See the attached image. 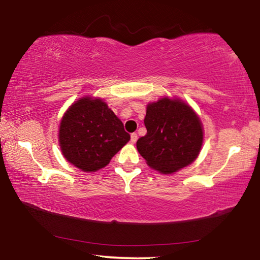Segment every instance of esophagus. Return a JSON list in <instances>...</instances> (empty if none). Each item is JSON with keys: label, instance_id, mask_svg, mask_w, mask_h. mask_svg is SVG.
I'll return each mask as SVG.
<instances>
[{"label": "esophagus", "instance_id": "esophagus-1", "mask_svg": "<svg viewBox=\"0 0 260 260\" xmlns=\"http://www.w3.org/2000/svg\"><path fill=\"white\" fill-rule=\"evenodd\" d=\"M136 141H138V134H136V133H132V134H131V142H132V143H135Z\"/></svg>", "mask_w": 260, "mask_h": 260}]
</instances>
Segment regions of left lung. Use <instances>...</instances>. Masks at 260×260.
<instances>
[{"instance_id":"left-lung-1","label":"left lung","mask_w":260,"mask_h":260,"mask_svg":"<svg viewBox=\"0 0 260 260\" xmlns=\"http://www.w3.org/2000/svg\"><path fill=\"white\" fill-rule=\"evenodd\" d=\"M147 134L136 142L147 164L164 174L177 172L196 159L203 144L200 118L187 103L164 98L147 105Z\"/></svg>"}]
</instances>
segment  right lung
I'll return each mask as SVG.
<instances>
[{"mask_svg":"<svg viewBox=\"0 0 260 260\" xmlns=\"http://www.w3.org/2000/svg\"><path fill=\"white\" fill-rule=\"evenodd\" d=\"M131 135L101 99L82 98L61 118L59 146L65 159L83 172H95L128 142Z\"/></svg>","mask_w":260,"mask_h":260,"instance_id":"obj_1","label":"right lung"}]
</instances>
